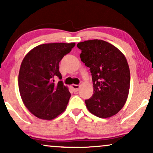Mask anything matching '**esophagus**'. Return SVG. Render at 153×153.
I'll use <instances>...</instances> for the list:
<instances>
[{"instance_id":"obj_1","label":"esophagus","mask_w":153,"mask_h":153,"mask_svg":"<svg viewBox=\"0 0 153 153\" xmlns=\"http://www.w3.org/2000/svg\"><path fill=\"white\" fill-rule=\"evenodd\" d=\"M71 87L72 88H73V91H75V92H77V91H78L79 89H80V85H74V84H73Z\"/></svg>"}]
</instances>
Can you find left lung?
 <instances>
[{
  "label": "left lung",
  "instance_id": "obj_1",
  "mask_svg": "<svg viewBox=\"0 0 153 153\" xmlns=\"http://www.w3.org/2000/svg\"><path fill=\"white\" fill-rule=\"evenodd\" d=\"M77 47L92 75L94 94L85 100L87 108L100 118L115 115L125 104L130 86L125 56L111 44L100 39L79 42Z\"/></svg>",
  "mask_w": 153,
  "mask_h": 153
}]
</instances>
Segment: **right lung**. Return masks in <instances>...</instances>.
Returning a JSON list of instances; mask_svg holds the SVG:
<instances>
[{
	"label": "right lung",
	"instance_id": "1",
	"mask_svg": "<svg viewBox=\"0 0 153 153\" xmlns=\"http://www.w3.org/2000/svg\"><path fill=\"white\" fill-rule=\"evenodd\" d=\"M75 43L43 44L34 47L24 57L19 74L21 97L35 117L51 120L65 110L71 98L62 80L59 63L69 53Z\"/></svg>",
	"mask_w": 153,
	"mask_h": 153
}]
</instances>
